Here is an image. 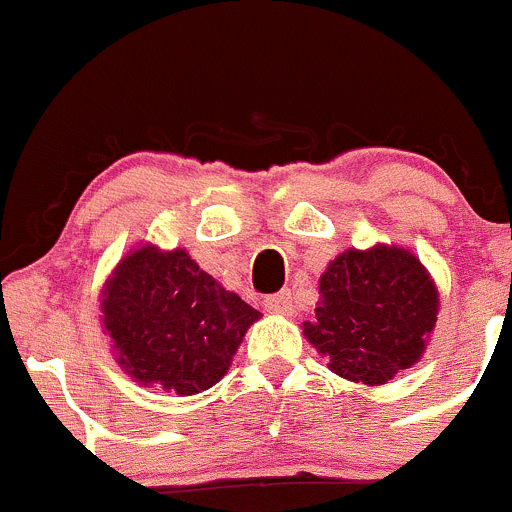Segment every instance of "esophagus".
<instances>
[{
  "label": "esophagus",
  "mask_w": 512,
  "mask_h": 512,
  "mask_svg": "<svg viewBox=\"0 0 512 512\" xmlns=\"http://www.w3.org/2000/svg\"><path fill=\"white\" fill-rule=\"evenodd\" d=\"M263 308H266L268 313H273V316H291L293 313L291 293L281 291L276 293V296H268L266 301H263Z\"/></svg>",
  "instance_id": "esophagus-1"
}]
</instances>
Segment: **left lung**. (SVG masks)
<instances>
[{
  "instance_id": "obj_1",
  "label": "left lung",
  "mask_w": 512,
  "mask_h": 512,
  "mask_svg": "<svg viewBox=\"0 0 512 512\" xmlns=\"http://www.w3.org/2000/svg\"><path fill=\"white\" fill-rule=\"evenodd\" d=\"M438 288L411 249L376 244L348 249L318 281L316 318L303 336L328 358V371L383 386L426 353L438 321Z\"/></svg>"
}]
</instances>
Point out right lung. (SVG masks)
Segmentation results:
<instances>
[{
	"label": "right lung",
	"instance_id": "right-lung-1",
	"mask_svg": "<svg viewBox=\"0 0 512 512\" xmlns=\"http://www.w3.org/2000/svg\"><path fill=\"white\" fill-rule=\"evenodd\" d=\"M101 331L134 383L196 396L221 381L261 318L186 249L134 246L101 286Z\"/></svg>",
	"mask_w": 512,
	"mask_h": 512
}]
</instances>
